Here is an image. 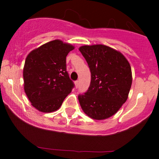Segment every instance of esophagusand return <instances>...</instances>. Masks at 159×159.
<instances>
[{
	"mask_svg": "<svg viewBox=\"0 0 159 159\" xmlns=\"http://www.w3.org/2000/svg\"><path fill=\"white\" fill-rule=\"evenodd\" d=\"M75 88H76V89H78V88L79 87V81H76L75 82Z\"/></svg>",
	"mask_w": 159,
	"mask_h": 159,
	"instance_id": "obj_1",
	"label": "esophagus"
}]
</instances>
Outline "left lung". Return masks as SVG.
Wrapping results in <instances>:
<instances>
[{"label":"left lung","instance_id":"left-lung-1","mask_svg":"<svg viewBox=\"0 0 159 159\" xmlns=\"http://www.w3.org/2000/svg\"><path fill=\"white\" fill-rule=\"evenodd\" d=\"M79 51L91 71L89 89L78 95L81 108L93 119L109 118L127 100L132 82L131 66L122 54L108 46L84 45Z\"/></svg>","mask_w":159,"mask_h":159}]
</instances>
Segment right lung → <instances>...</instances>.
<instances>
[{
	"label": "right lung",
	"mask_w": 159,
	"mask_h": 159,
	"mask_svg": "<svg viewBox=\"0 0 159 159\" xmlns=\"http://www.w3.org/2000/svg\"><path fill=\"white\" fill-rule=\"evenodd\" d=\"M74 48L54 40L32 51L27 57L23 70L25 91L40 111H57L75 87L66 68V57Z\"/></svg>",
	"instance_id": "add662e5"
}]
</instances>
